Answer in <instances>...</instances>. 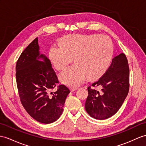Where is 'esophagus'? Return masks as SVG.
<instances>
[{
  "label": "esophagus",
  "instance_id": "1",
  "mask_svg": "<svg viewBox=\"0 0 146 146\" xmlns=\"http://www.w3.org/2000/svg\"><path fill=\"white\" fill-rule=\"evenodd\" d=\"M77 87H70V91L71 92H74V91H75V90H77Z\"/></svg>",
  "mask_w": 146,
  "mask_h": 146
}]
</instances>
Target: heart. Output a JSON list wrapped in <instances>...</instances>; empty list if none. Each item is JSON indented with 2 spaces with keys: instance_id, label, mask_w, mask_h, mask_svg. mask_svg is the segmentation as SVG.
<instances>
[{
  "instance_id": "heart-1",
  "label": "heart",
  "mask_w": 146,
  "mask_h": 146,
  "mask_svg": "<svg viewBox=\"0 0 146 146\" xmlns=\"http://www.w3.org/2000/svg\"><path fill=\"white\" fill-rule=\"evenodd\" d=\"M60 44L49 49V59L54 68L61 70L74 58L75 64L59 75L62 82L69 86H78L87 77L98 79L111 63L114 48L111 39L106 35H69L62 39Z\"/></svg>"
}]
</instances>
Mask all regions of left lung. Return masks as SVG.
I'll use <instances>...</instances> for the list:
<instances>
[{
  "label": "left lung",
  "mask_w": 146,
  "mask_h": 146,
  "mask_svg": "<svg viewBox=\"0 0 146 146\" xmlns=\"http://www.w3.org/2000/svg\"><path fill=\"white\" fill-rule=\"evenodd\" d=\"M129 68L125 54L115 56L107 71L88 88L85 108L95 119L103 120L114 115L127 97L129 89ZM102 88L99 92L94 87Z\"/></svg>",
  "instance_id": "left-lung-1"
}]
</instances>
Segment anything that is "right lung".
Returning <instances> with one entry per match:
<instances>
[{
  "instance_id": "obj_1",
  "label": "right lung",
  "mask_w": 146,
  "mask_h": 146,
  "mask_svg": "<svg viewBox=\"0 0 146 146\" xmlns=\"http://www.w3.org/2000/svg\"><path fill=\"white\" fill-rule=\"evenodd\" d=\"M38 41L35 38L18 59L17 85L21 103L28 114L38 122L49 124L61 116L70 90L60 85L52 92L59 84L58 79L50 60L40 54Z\"/></svg>"
}]
</instances>
